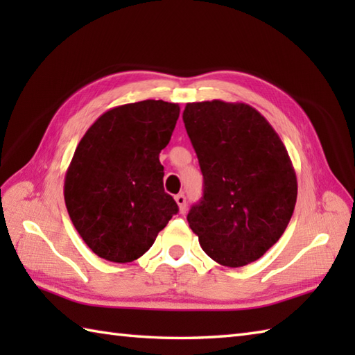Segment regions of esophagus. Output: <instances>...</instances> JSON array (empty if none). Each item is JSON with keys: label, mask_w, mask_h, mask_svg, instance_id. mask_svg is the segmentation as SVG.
<instances>
[{"label": "esophagus", "mask_w": 355, "mask_h": 355, "mask_svg": "<svg viewBox=\"0 0 355 355\" xmlns=\"http://www.w3.org/2000/svg\"><path fill=\"white\" fill-rule=\"evenodd\" d=\"M175 202L178 205L180 212L184 214V210H186V197H184V195L183 193L175 195Z\"/></svg>", "instance_id": "34e87169"}]
</instances>
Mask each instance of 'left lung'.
<instances>
[{"instance_id": "8db88e82", "label": "left lung", "mask_w": 355, "mask_h": 355, "mask_svg": "<svg viewBox=\"0 0 355 355\" xmlns=\"http://www.w3.org/2000/svg\"><path fill=\"white\" fill-rule=\"evenodd\" d=\"M183 122L205 180L187 223L202 250L244 267L282 236L297 198L296 172L282 140L245 103H187Z\"/></svg>"}]
</instances>
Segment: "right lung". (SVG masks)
Here are the masks:
<instances>
[{
  "mask_svg": "<svg viewBox=\"0 0 355 355\" xmlns=\"http://www.w3.org/2000/svg\"><path fill=\"white\" fill-rule=\"evenodd\" d=\"M178 116V103L164 101L120 105L103 112L79 141L65 173V206L101 258L139 259L178 212L163 189L158 158Z\"/></svg>",
  "mask_w": 355,
  "mask_h": 355,
  "instance_id": "1",
  "label": "right lung"
}]
</instances>
